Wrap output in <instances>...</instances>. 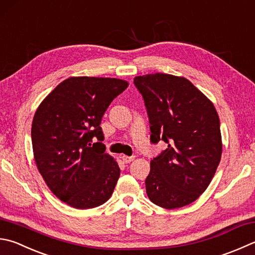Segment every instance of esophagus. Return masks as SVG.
Instances as JSON below:
<instances>
[{
    "label": "esophagus",
    "instance_id": "1",
    "mask_svg": "<svg viewBox=\"0 0 255 255\" xmlns=\"http://www.w3.org/2000/svg\"><path fill=\"white\" fill-rule=\"evenodd\" d=\"M134 157H135V156H128V155H122V156H121L122 161H123L124 163H129V162H132V161L134 160Z\"/></svg>",
    "mask_w": 255,
    "mask_h": 255
}]
</instances>
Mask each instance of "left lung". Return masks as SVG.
I'll list each match as a JSON object with an SVG mask.
<instances>
[{"mask_svg": "<svg viewBox=\"0 0 255 255\" xmlns=\"http://www.w3.org/2000/svg\"><path fill=\"white\" fill-rule=\"evenodd\" d=\"M153 144L167 147L151 160L146 194L164 209L190 204L209 186L222 155L220 119L213 103L185 78L155 73L136 76Z\"/></svg>", "mask_w": 255, "mask_h": 255, "instance_id": "1", "label": "left lung"}]
</instances>
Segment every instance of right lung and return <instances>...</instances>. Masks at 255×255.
<instances>
[{
	"label": "right lung",
	"mask_w": 255,
	"mask_h": 255,
	"mask_svg": "<svg viewBox=\"0 0 255 255\" xmlns=\"http://www.w3.org/2000/svg\"><path fill=\"white\" fill-rule=\"evenodd\" d=\"M128 85L111 78H69L43 100L33 118L38 172L53 194L75 209L105 203L117 185L120 167L105 153L100 124Z\"/></svg>",
	"instance_id": "1"
}]
</instances>
